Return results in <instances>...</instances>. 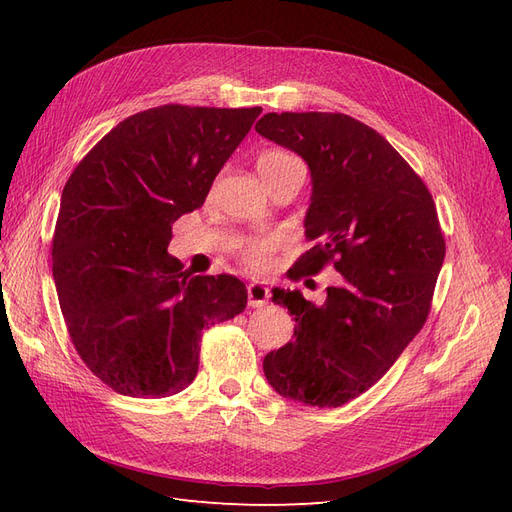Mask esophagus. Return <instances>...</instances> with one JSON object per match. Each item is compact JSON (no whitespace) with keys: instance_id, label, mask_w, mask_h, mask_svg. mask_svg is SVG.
<instances>
[{"instance_id":"1","label":"esophagus","mask_w":512,"mask_h":512,"mask_svg":"<svg viewBox=\"0 0 512 512\" xmlns=\"http://www.w3.org/2000/svg\"><path fill=\"white\" fill-rule=\"evenodd\" d=\"M269 297H271V292L262 282H252L250 286H247V305L250 307L267 305Z\"/></svg>"}]
</instances>
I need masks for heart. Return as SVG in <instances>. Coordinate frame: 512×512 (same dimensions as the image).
I'll list each match as a JSON object with an SVG mask.
<instances>
[{
    "mask_svg": "<svg viewBox=\"0 0 512 512\" xmlns=\"http://www.w3.org/2000/svg\"><path fill=\"white\" fill-rule=\"evenodd\" d=\"M294 164H301L297 158H292L290 153L286 151H267L262 153L258 158V173L260 175H269L275 173V170H282L286 166H294ZM273 241L271 239H260V241H252L243 247V260L247 267H252L256 271L265 269L267 262H269V254L273 250Z\"/></svg>",
    "mask_w": 512,
    "mask_h": 512,
    "instance_id": "b5f03b06",
    "label": "heart"
}]
</instances>
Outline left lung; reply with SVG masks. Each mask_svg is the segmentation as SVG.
<instances>
[{
  "mask_svg": "<svg viewBox=\"0 0 512 512\" xmlns=\"http://www.w3.org/2000/svg\"><path fill=\"white\" fill-rule=\"evenodd\" d=\"M256 132L301 156L312 173L305 235L316 241L292 280L333 262L337 286L316 305L273 288L294 339L262 369L282 397L337 408L371 389L423 329L444 262L438 211L393 145L344 113H267Z\"/></svg>",
  "mask_w": 512,
  "mask_h": 512,
  "instance_id": "left-lung-1",
  "label": "left lung"
}]
</instances>
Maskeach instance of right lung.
<instances>
[{"label":"right lung","mask_w":512,"mask_h":512,"mask_svg":"<svg viewBox=\"0 0 512 512\" xmlns=\"http://www.w3.org/2000/svg\"><path fill=\"white\" fill-rule=\"evenodd\" d=\"M260 113L181 104L136 113L87 153L61 192L59 307L83 363L115 393L183 391L196 378L203 329L245 309L241 280L192 275L166 247Z\"/></svg>","instance_id":"obj_1"}]
</instances>
